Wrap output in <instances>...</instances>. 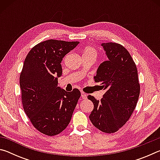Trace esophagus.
Masks as SVG:
<instances>
[{
  "mask_svg": "<svg viewBox=\"0 0 160 160\" xmlns=\"http://www.w3.org/2000/svg\"><path fill=\"white\" fill-rule=\"evenodd\" d=\"M81 97H82V98L84 99H87V94L83 92H81Z\"/></svg>",
  "mask_w": 160,
  "mask_h": 160,
  "instance_id": "obj_1",
  "label": "esophagus"
}]
</instances>
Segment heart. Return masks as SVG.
Returning a JSON list of instances; mask_svg holds the SVG:
<instances>
[{
	"label": "heart",
	"mask_w": 160,
	"mask_h": 160,
	"mask_svg": "<svg viewBox=\"0 0 160 160\" xmlns=\"http://www.w3.org/2000/svg\"><path fill=\"white\" fill-rule=\"evenodd\" d=\"M83 55H90L96 58L97 56V51L96 50V48H94L92 47H88L84 49Z\"/></svg>",
	"instance_id": "heart-1"
}]
</instances>
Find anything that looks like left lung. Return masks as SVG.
<instances>
[{
	"mask_svg": "<svg viewBox=\"0 0 160 160\" xmlns=\"http://www.w3.org/2000/svg\"><path fill=\"white\" fill-rule=\"evenodd\" d=\"M102 46L109 59L100 64L94 80L107 92L101 101L88 96L94 104L90 119L101 131L113 133L131 117L140 86L136 65L128 50L118 43H103Z\"/></svg>",
	"mask_w": 160,
	"mask_h": 160,
	"instance_id": "left-lung-1",
	"label": "left lung"
}]
</instances>
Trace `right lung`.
I'll return each mask as SVG.
<instances>
[{"mask_svg":"<svg viewBox=\"0 0 160 160\" xmlns=\"http://www.w3.org/2000/svg\"><path fill=\"white\" fill-rule=\"evenodd\" d=\"M78 44L48 39L35 45L24 62L20 76L23 109L34 128L48 136L66 129L81 95L78 89L68 92L58 87L63 58Z\"/></svg>","mask_w":160,"mask_h":160,"instance_id":"obj_1","label":"right lung"}]
</instances>
